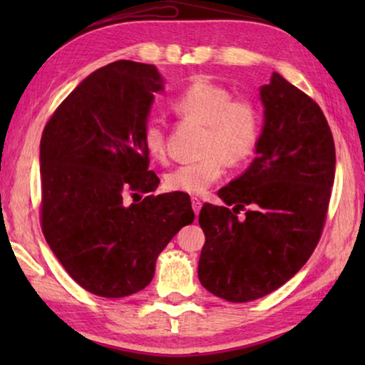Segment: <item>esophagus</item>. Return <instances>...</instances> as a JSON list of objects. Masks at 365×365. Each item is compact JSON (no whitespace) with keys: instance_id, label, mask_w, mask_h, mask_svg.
Here are the masks:
<instances>
[{"instance_id":"obj_1","label":"esophagus","mask_w":365,"mask_h":365,"mask_svg":"<svg viewBox=\"0 0 365 365\" xmlns=\"http://www.w3.org/2000/svg\"><path fill=\"white\" fill-rule=\"evenodd\" d=\"M191 206H193L195 214H200L202 202H201V200H197V197H193V200H191Z\"/></svg>"}]
</instances>
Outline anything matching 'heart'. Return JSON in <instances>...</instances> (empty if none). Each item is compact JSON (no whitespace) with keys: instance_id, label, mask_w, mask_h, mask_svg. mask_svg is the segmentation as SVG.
<instances>
[{"instance_id":"1","label":"heart","mask_w":365,"mask_h":365,"mask_svg":"<svg viewBox=\"0 0 365 365\" xmlns=\"http://www.w3.org/2000/svg\"><path fill=\"white\" fill-rule=\"evenodd\" d=\"M172 109L183 119L206 125L207 133L206 158L172 169L164 178L169 191L202 195L224 175L225 159L237 165L248 160L256 151L261 132L259 110L251 101L233 98L225 86L197 78L175 96ZM141 140L151 159L158 163L168 160V140L159 120L145 122Z\"/></svg>"}]
</instances>
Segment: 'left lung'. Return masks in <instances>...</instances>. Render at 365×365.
<instances>
[{"mask_svg":"<svg viewBox=\"0 0 365 365\" xmlns=\"http://www.w3.org/2000/svg\"><path fill=\"white\" fill-rule=\"evenodd\" d=\"M261 101L257 156L219 190L233 207L206 202L200 212L206 243L197 277L207 292L230 302L275 292L307 262L335 180V143L319 104L277 72L261 86Z\"/></svg>","mask_w":365,"mask_h":365,"instance_id":"1","label":"left lung"}]
</instances>
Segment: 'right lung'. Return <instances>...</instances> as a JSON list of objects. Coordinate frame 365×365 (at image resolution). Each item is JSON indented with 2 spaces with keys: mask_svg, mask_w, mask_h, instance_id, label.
Segmentation results:
<instances>
[{
  "mask_svg": "<svg viewBox=\"0 0 365 365\" xmlns=\"http://www.w3.org/2000/svg\"><path fill=\"white\" fill-rule=\"evenodd\" d=\"M163 90L154 66L115 61L90 73L41 135L43 235L67 274L103 298L150 285L159 252L195 220L188 195L140 196L159 185L141 132Z\"/></svg>",
  "mask_w": 365,
  "mask_h": 365,
  "instance_id": "add662e5",
  "label": "right lung"
}]
</instances>
